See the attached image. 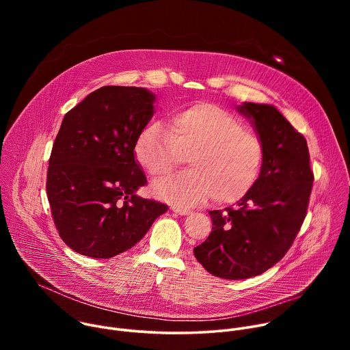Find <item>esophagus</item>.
<instances>
[{
	"mask_svg": "<svg viewBox=\"0 0 350 350\" xmlns=\"http://www.w3.org/2000/svg\"><path fill=\"white\" fill-rule=\"evenodd\" d=\"M172 211H173V212H176V213H178V215H181V216H185V215H189V213H191V211H189V209L180 208V206H176V205H173V206H172Z\"/></svg>",
	"mask_w": 350,
	"mask_h": 350,
	"instance_id": "obj_1",
	"label": "esophagus"
}]
</instances>
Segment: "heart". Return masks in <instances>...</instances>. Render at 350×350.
I'll use <instances>...</instances> for the list:
<instances>
[{"mask_svg":"<svg viewBox=\"0 0 350 350\" xmlns=\"http://www.w3.org/2000/svg\"><path fill=\"white\" fill-rule=\"evenodd\" d=\"M134 157L154 178L189 157L188 172L157 181L152 192L178 206H196L211 196L217 204L243 198L259 178L265 148L234 113L216 104L196 103L174 112L169 127L161 122L146 124L135 139Z\"/></svg>","mask_w":350,"mask_h":350,"instance_id":"b5f03b06","label":"heart"}]
</instances>
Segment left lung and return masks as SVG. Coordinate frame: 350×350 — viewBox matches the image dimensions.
<instances>
[{
    "mask_svg": "<svg viewBox=\"0 0 350 350\" xmlns=\"http://www.w3.org/2000/svg\"><path fill=\"white\" fill-rule=\"evenodd\" d=\"M237 109L263 142V166L235 208L209 212L212 232L193 247L205 270L226 280L259 275L285 256L306 217L314 180L306 138L277 108L243 103Z\"/></svg>",
    "mask_w": 350,
    "mask_h": 350,
    "instance_id": "left-lung-1",
    "label": "left lung"
}]
</instances>
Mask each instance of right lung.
I'll use <instances>...</instances> for the list:
<instances>
[{
    "label": "right lung",
    "instance_id": "add662e5",
    "mask_svg": "<svg viewBox=\"0 0 350 350\" xmlns=\"http://www.w3.org/2000/svg\"><path fill=\"white\" fill-rule=\"evenodd\" d=\"M154 103L145 88L105 85L65 115L49 157L46 196L59 237L75 252L113 258L167 211L135 193L146 177L134 144Z\"/></svg>",
    "mask_w": 350,
    "mask_h": 350
}]
</instances>
